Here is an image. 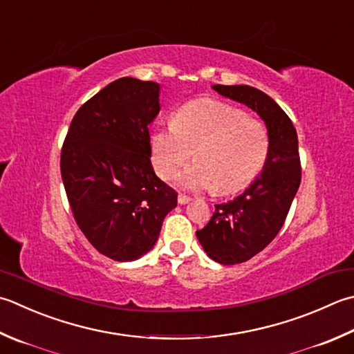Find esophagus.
<instances>
[{"mask_svg": "<svg viewBox=\"0 0 354 354\" xmlns=\"http://www.w3.org/2000/svg\"><path fill=\"white\" fill-rule=\"evenodd\" d=\"M187 203H190V198H189V196H185V195H179V196H178V204L184 205V204H187Z\"/></svg>", "mask_w": 354, "mask_h": 354, "instance_id": "34e87169", "label": "esophagus"}]
</instances>
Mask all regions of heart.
<instances>
[{"label": "heart", "instance_id": "b5f03b06", "mask_svg": "<svg viewBox=\"0 0 354 354\" xmlns=\"http://www.w3.org/2000/svg\"><path fill=\"white\" fill-rule=\"evenodd\" d=\"M196 161L175 175L185 190H210L219 195L244 189L258 176L268 155V131L232 104L203 98L176 110L171 126L150 136V159L156 173L167 179L193 155Z\"/></svg>", "mask_w": 354, "mask_h": 354}]
</instances>
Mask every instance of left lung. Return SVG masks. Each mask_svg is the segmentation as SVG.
<instances>
[{
  "instance_id": "8db88e82",
  "label": "left lung",
  "mask_w": 354,
  "mask_h": 354,
  "mask_svg": "<svg viewBox=\"0 0 354 354\" xmlns=\"http://www.w3.org/2000/svg\"><path fill=\"white\" fill-rule=\"evenodd\" d=\"M219 95L245 104L266 122L268 155L259 176L232 201L214 205L199 244L223 266L245 262L274 239L301 184L297 135L287 113L268 95L250 86H212Z\"/></svg>"
}]
</instances>
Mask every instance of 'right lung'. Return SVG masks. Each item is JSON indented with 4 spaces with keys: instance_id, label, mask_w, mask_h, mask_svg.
Instances as JSON below:
<instances>
[{
    "instance_id": "add662e5",
    "label": "right lung",
    "mask_w": 354,
    "mask_h": 354,
    "mask_svg": "<svg viewBox=\"0 0 354 354\" xmlns=\"http://www.w3.org/2000/svg\"><path fill=\"white\" fill-rule=\"evenodd\" d=\"M159 84L120 78L73 116L61 150V176L76 224L96 250L135 261L158 241L178 193L155 175L149 126Z\"/></svg>"
}]
</instances>
